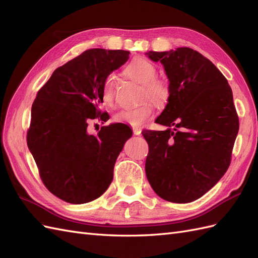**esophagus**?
<instances>
[{
  "label": "esophagus",
  "mask_w": 258,
  "mask_h": 258,
  "mask_svg": "<svg viewBox=\"0 0 258 258\" xmlns=\"http://www.w3.org/2000/svg\"><path fill=\"white\" fill-rule=\"evenodd\" d=\"M132 131H134V135L139 136V135H141V131H142V129H141V128H139V127H134V128H132Z\"/></svg>",
  "instance_id": "esophagus-1"
}]
</instances>
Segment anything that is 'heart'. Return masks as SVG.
Listing matches in <instances>:
<instances>
[{
  "instance_id": "heart-1",
  "label": "heart",
  "mask_w": 258,
  "mask_h": 258,
  "mask_svg": "<svg viewBox=\"0 0 258 258\" xmlns=\"http://www.w3.org/2000/svg\"><path fill=\"white\" fill-rule=\"evenodd\" d=\"M128 79L142 85L141 98L148 99L156 105H166L170 98L169 84L156 77L157 68L146 58L137 57L132 59L123 70ZM101 100L105 106L112 107L115 103V82L112 75L106 76L101 87ZM154 114V106L151 102H144L134 108H123L117 112L114 119L117 122L141 126Z\"/></svg>"
}]
</instances>
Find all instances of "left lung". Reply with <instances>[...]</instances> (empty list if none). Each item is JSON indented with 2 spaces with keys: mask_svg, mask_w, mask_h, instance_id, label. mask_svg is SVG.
I'll use <instances>...</instances> for the list:
<instances>
[{
  "mask_svg": "<svg viewBox=\"0 0 258 258\" xmlns=\"http://www.w3.org/2000/svg\"><path fill=\"white\" fill-rule=\"evenodd\" d=\"M169 79L170 98L156 122L165 131L144 130L145 172L154 191L175 204L197 200L227 171L239 118L227 80L196 50L148 51Z\"/></svg>",
  "mask_w": 258,
  "mask_h": 258,
  "instance_id": "left-lung-1",
  "label": "left lung"
}]
</instances>
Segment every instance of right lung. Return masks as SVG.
I'll list each match as a JSON object with an SVG mask.
<instances>
[{"label": "right lung", "instance_id": "obj_1", "mask_svg": "<svg viewBox=\"0 0 258 258\" xmlns=\"http://www.w3.org/2000/svg\"><path fill=\"white\" fill-rule=\"evenodd\" d=\"M129 53L85 50L54 70L37 91L28 147L46 188L69 204H87L102 196L113 181L116 159L132 136L129 126L121 122L103 126L98 136L87 132L91 119L110 118L99 108L101 87Z\"/></svg>", "mask_w": 258, "mask_h": 258}]
</instances>
